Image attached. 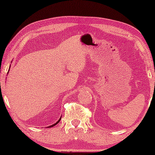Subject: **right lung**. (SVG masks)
<instances>
[{"label": "right lung", "mask_w": 155, "mask_h": 155, "mask_svg": "<svg viewBox=\"0 0 155 155\" xmlns=\"http://www.w3.org/2000/svg\"><path fill=\"white\" fill-rule=\"evenodd\" d=\"M60 120H61V117H60V118L59 119V120H58V122H56V123H54V124H51V125H50V126H49V127H54V125H56V124H58V122H60Z\"/></svg>", "instance_id": "obj_1"}]
</instances>
